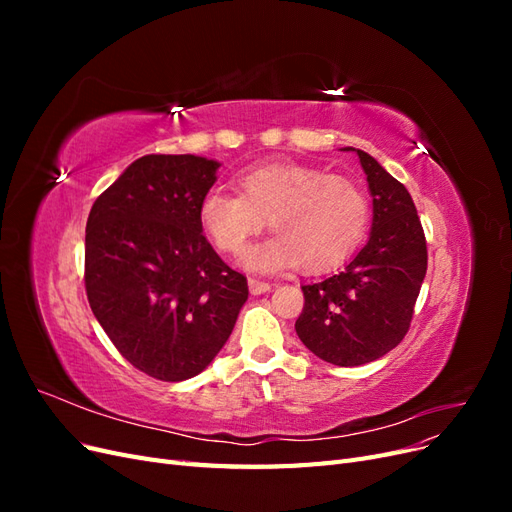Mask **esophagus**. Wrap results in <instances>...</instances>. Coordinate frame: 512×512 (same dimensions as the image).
Returning <instances> with one entry per match:
<instances>
[{
    "mask_svg": "<svg viewBox=\"0 0 512 512\" xmlns=\"http://www.w3.org/2000/svg\"><path fill=\"white\" fill-rule=\"evenodd\" d=\"M250 292L252 294H265V292H269L271 290V284L269 282H260V280H254V277H250Z\"/></svg>",
    "mask_w": 512,
    "mask_h": 512,
    "instance_id": "obj_1",
    "label": "esophagus"
}]
</instances>
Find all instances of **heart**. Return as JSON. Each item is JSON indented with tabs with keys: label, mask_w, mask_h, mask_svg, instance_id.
I'll return each mask as SVG.
<instances>
[{
	"label": "heart",
	"mask_w": 512,
	"mask_h": 512,
	"mask_svg": "<svg viewBox=\"0 0 512 512\" xmlns=\"http://www.w3.org/2000/svg\"><path fill=\"white\" fill-rule=\"evenodd\" d=\"M239 194L211 190L200 203V224L220 252L239 254L269 220L271 237L245 252L254 271L297 265L329 271L356 250L369 226V198L359 183L329 170L271 162L237 177Z\"/></svg>",
	"instance_id": "b5f03b06"
}]
</instances>
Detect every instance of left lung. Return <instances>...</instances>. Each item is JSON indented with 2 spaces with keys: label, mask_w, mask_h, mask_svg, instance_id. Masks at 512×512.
<instances>
[{
  "label": "left lung",
  "mask_w": 512,
  "mask_h": 512,
  "mask_svg": "<svg viewBox=\"0 0 512 512\" xmlns=\"http://www.w3.org/2000/svg\"><path fill=\"white\" fill-rule=\"evenodd\" d=\"M356 156L374 198L369 241L344 271L305 284L294 324L318 359L356 367L380 359L406 337L427 273V241L410 192L361 149Z\"/></svg>",
  "instance_id": "obj_1"
}]
</instances>
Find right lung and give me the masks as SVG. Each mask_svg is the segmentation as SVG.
<instances>
[{"label":"right lung","instance_id":"add662e5","mask_svg":"<svg viewBox=\"0 0 512 512\" xmlns=\"http://www.w3.org/2000/svg\"><path fill=\"white\" fill-rule=\"evenodd\" d=\"M220 162L143 156L106 188L85 228L91 312L126 361L181 382L222 350L247 301L245 275L203 235L200 203Z\"/></svg>","mask_w":512,"mask_h":512}]
</instances>
